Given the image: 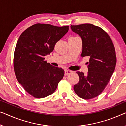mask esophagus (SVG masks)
Returning <instances> with one entry per match:
<instances>
[{"instance_id": "obj_1", "label": "esophagus", "mask_w": 126, "mask_h": 126, "mask_svg": "<svg viewBox=\"0 0 126 126\" xmlns=\"http://www.w3.org/2000/svg\"><path fill=\"white\" fill-rule=\"evenodd\" d=\"M71 73H72V71H70V70H65V75H69Z\"/></svg>"}]
</instances>
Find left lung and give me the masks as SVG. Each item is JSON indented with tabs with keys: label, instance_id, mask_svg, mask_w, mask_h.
Here are the masks:
<instances>
[{
	"label": "left lung",
	"instance_id": "1",
	"mask_svg": "<svg viewBox=\"0 0 126 126\" xmlns=\"http://www.w3.org/2000/svg\"><path fill=\"white\" fill-rule=\"evenodd\" d=\"M71 29L81 37V57H89L87 75L78 71L79 81L74 91L80 98L90 99L102 92L109 82L117 63L114 44L102 28L91 24L71 25Z\"/></svg>",
	"mask_w": 126,
	"mask_h": 126
}]
</instances>
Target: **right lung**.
Segmentation results:
<instances>
[{
  "label": "right lung",
  "instance_id": "add662e5",
  "mask_svg": "<svg viewBox=\"0 0 126 126\" xmlns=\"http://www.w3.org/2000/svg\"><path fill=\"white\" fill-rule=\"evenodd\" d=\"M69 26L35 24L25 29L18 38L14 57L15 74L27 92L37 98L53 93L64 71L45 61L58 41L68 32Z\"/></svg>",
  "mask_w": 126,
  "mask_h": 126
}]
</instances>
